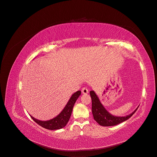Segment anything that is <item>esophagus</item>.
Here are the masks:
<instances>
[{
  "mask_svg": "<svg viewBox=\"0 0 157 157\" xmlns=\"http://www.w3.org/2000/svg\"><path fill=\"white\" fill-rule=\"evenodd\" d=\"M81 92L83 94H87L88 93V90L86 88H83L81 90Z\"/></svg>",
  "mask_w": 157,
  "mask_h": 157,
  "instance_id": "esophagus-1",
  "label": "esophagus"
}]
</instances>
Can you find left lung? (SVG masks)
<instances>
[{
    "mask_svg": "<svg viewBox=\"0 0 157 157\" xmlns=\"http://www.w3.org/2000/svg\"><path fill=\"white\" fill-rule=\"evenodd\" d=\"M90 94L92 98V111L94 118L98 124L103 127L114 126L127 120L136 113L139 106V105L132 113L127 115V116H114V115L111 114L106 110L94 91H93V90L90 91Z\"/></svg>",
    "mask_w": 157,
    "mask_h": 157,
    "instance_id": "obj_1",
    "label": "left lung"
}]
</instances>
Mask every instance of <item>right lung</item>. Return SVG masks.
Returning a JSON list of instances; mask_svg holds the SVG:
<instances>
[{
    "label": "right lung",
    "instance_id": "right-lung-1",
    "mask_svg": "<svg viewBox=\"0 0 157 157\" xmlns=\"http://www.w3.org/2000/svg\"><path fill=\"white\" fill-rule=\"evenodd\" d=\"M81 91H77L72 95L70 99L65 105V108L60 112L59 115H57L55 118L47 121H41L33 117L30 115V117L38 125L48 130H59L65 127L71 116L72 109L74 104L81 95Z\"/></svg>",
    "mask_w": 157,
    "mask_h": 157
}]
</instances>
